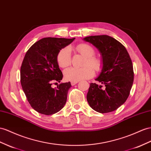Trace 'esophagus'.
<instances>
[{
    "label": "esophagus",
    "instance_id": "obj_1",
    "mask_svg": "<svg viewBox=\"0 0 151 151\" xmlns=\"http://www.w3.org/2000/svg\"><path fill=\"white\" fill-rule=\"evenodd\" d=\"M77 83H78V82H71V86H75V85H76Z\"/></svg>",
    "mask_w": 151,
    "mask_h": 151
}]
</instances>
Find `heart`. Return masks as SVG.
<instances>
[{
    "instance_id": "b5f03b06",
    "label": "heart",
    "mask_w": 151,
    "mask_h": 151,
    "mask_svg": "<svg viewBox=\"0 0 151 151\" xmlns=\"http://www.w3.org/2000/svg\"><path fill=\"white\" fill-rule=\"evenodd\" d=\"M76 49L77 52L86 57L84 64L86 66L82 68H69L65 69L64 72V78L70 82H78L80 80L91 78L94 74V69L92 68L93 67L96 71H99L102 65L101 60L93 57L95 55V50L90 45L80 44L76 46ZM57 62L59 67L62 68H67L71 64V52L68 47H65L59 50L57 55ZM88 65H90L88 66Z\"/></svg>"
}]
</instances>
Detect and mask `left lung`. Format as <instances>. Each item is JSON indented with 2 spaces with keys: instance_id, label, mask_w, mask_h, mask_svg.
<instances>
[{
  "instance_id": "1",
  "label": "left lung",
  "mask_w": 151,
  "mask_h": 151,
  "mask_svg": "<svg viewBox=\"0 0 151 151\" xmlns=\"http://www.w3.org/2000/svg\"><path fill=\"white\" fill-rule=\"evenodd\" d=\"M83 40L97 48L102 56L103 67L95 80L104 85L90 83L87 94L88 105L99 113H109L125 103L133 86L132 61L121 42L107 35L91 36Z\"/></svg>"
}]
</instances>
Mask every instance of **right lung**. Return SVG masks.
<instances>
[{"mask_svg":"<svg viewBox=\"0 0 151 151\" xmlns=\"http://www.w3.org/2000/svg\"><path fill=\"white\" fill-rule=\"evenodd\" d=\"M75 38L45 37L36 42L27 52L20 69L22 89L32 109L44 115L59 111L66 103L70 82H60L63 73L57 62L58 52Z\"/></svg>","mask_w":151,"mask_h":151,"instance_id":"obj_1","label":"right lung"}]
</instances>
